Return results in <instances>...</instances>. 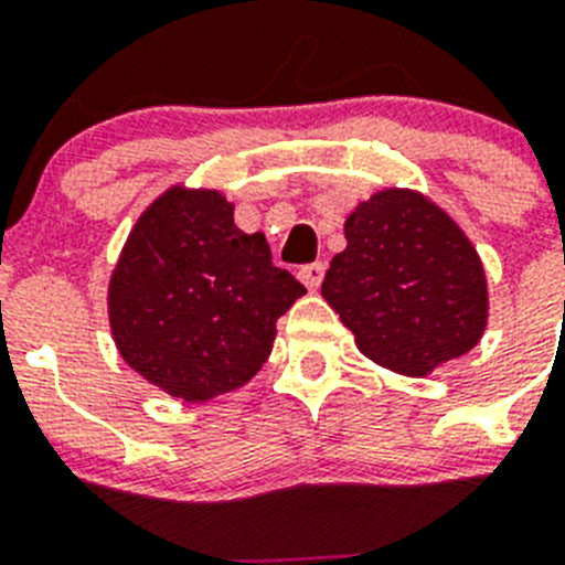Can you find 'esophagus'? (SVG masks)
Returning a JSON list of instances; mask_svg holds the SVG:
<instances>
[{
	"instance_id": "1",
	"label": "esophagus",
	"mask_w": 565,
	"mask_h": 565,
	"mask_svg": "<svg viewBox=\"0 0 565 565\" xmlns=\"http://www.w3.org/2000/svg\"><path fill=\"white\" fill-rule=\"evenodd\" d=\"M299 279L306 282L308 291H317L322 286V279H326V263H311V266L299 268Z\"/></svg>"
}]
</instances>
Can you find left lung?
Returning a JSON list of instances; mask_svg holds the SVG:
<instances>
[{
	"label": "left lung",
	"instance_id": "8db88e82",
	"mask_svg": "<svg viewBox=\"0 0 565 565\" xmlns=\"http://www.w3.org/2000/svg\"><path fill=\"white\" fill-rule=\"evenodd\" d=\"M344 239L322 297L371 362L424 379L481 342L489 322L481 254L433 198L379 189L344 217Z\"/></svg>",
	"mask_w": 565,
	"mask_h": 565
}]
</instances>
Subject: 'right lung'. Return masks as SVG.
Masks as SVG:
<instances>
[{"label": "right lung", "mask_w": 565, "mask_h": 565, "mask_svg": "<svg viewBox=\"0 0 565 565\" xmlns=\"http://www.w3.org/2000/svg\"><path fill=\"white\" fill-rule=\"evenodd\" d=\"M302 294L271 263L266 234L239 232L226 194L174 183L143 209L109 274V331L152 387L209 402L257 376Z\"/></svg>", "instance_id": "right-lung-1"}]
</instances>
